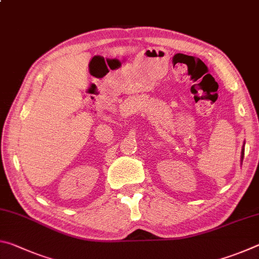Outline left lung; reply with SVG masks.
<instances>
[{"label": "left lung", "instance_id": "left-lung-1", "mask_svg": "<svg viewBox=\"0 0 259 259\" xmlns=\"http://www.w3.org/2000/svg\"><path fill=\"white\" fill-rule=\"evenodd\" d=\"M243 155H244V148H242V153H241V161L243 159Z\"/></svg>", "mask_w": 259, "mask_h": 259}]
</instances>
